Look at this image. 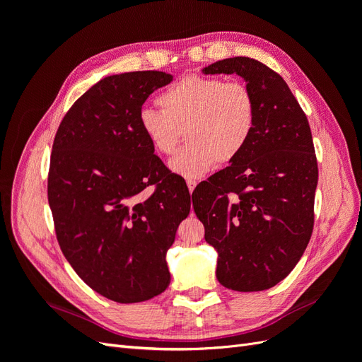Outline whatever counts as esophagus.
Wrapping results in <instances>:
<instances>
[{"label":"esophagus","mask_w":362,"mask_h":362,"mask_svg":"<svg viewBox=\"0 0 362 362\" xmlns=\"http://www.w3.org/2000/svg\"><path fill=\"white\" fill-rule=\"evenodd\" d=\"M196 184H198V181L187 180V187H189V192H190V193H193V190H194V187H196Z\"/></svg>","instance_id":"1"}]
</instances>
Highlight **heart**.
<instances>
[{"label":"heart","instance_id":"1","mask_svg":"<svg viewBox=\"0 0 362 362\" xmlns=\"http://www.w3.org/2000/svg\"><path fill=\"white\" fill-rule=\"evenodd\" d=\"M157 103L161 110L140 112V129L164 157L173 154L185 133L189 145L169 163L184 178H201L216 163H233L255 131L257 101L242 81L187 75L163 90Z\"/></svg>","mask_w":362,"mask_h":362}]
</instances>
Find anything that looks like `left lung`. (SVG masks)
<instances>
[{
  "label": "left lung",
  "mask_w": 362,
  "mask_h": 362,
  "mask_svg": "<svg viewBox=\"0 0 362 362\" xmlns=\"http://www.w3.org/2000/svg\"><path fill=\"white\" fill-rule=\"evenodd\" d=\"M202 72L245 78L257 125L242 156L194 189V213L218 254V282L267 290L298 264L313 234L319 168L311 128L287 83L264 63L233 57Z\"/></svg>",
  "instance_id": "left-lung-1"
}]
</instances>
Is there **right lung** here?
Here are the masks:
<instances>
[{
  "mask_svg": "<svg viewBox=\"0 0 362 362\" xmlns=\"http://www.w3.org/2000/svg\"><path fill=\"white\" fill-rule=\"evenodd\" d=\"M160 71L105 76L74 103L54 137L48 202L63 255L87 286L119 303L168 288L166 252L190 213V193L154 154L139 125ZM156 190L148 200L139 193Z\"/></svg>",
  "mask_w": 362,
  "mask_h": 362,
  "instance_id": "add662e5",
  "label": "right lung"
}]
</instances>
